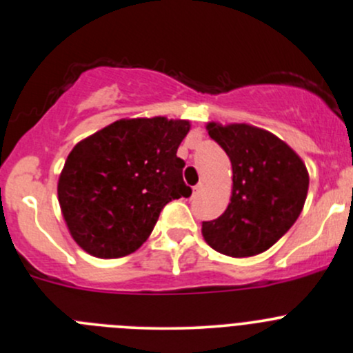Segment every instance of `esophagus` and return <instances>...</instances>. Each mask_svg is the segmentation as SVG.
I'll use <instances>...</instances> for the list:
<instances>
[{"mask_svg": "<svg viewBox=\"0 0 353 353\" xmlns=\"http://www.w3.org/2000/svg\"><path fill=\"white\" fill-rule=\"evenodd\" d=\"M202 190H203V183H196L195 187H193V196L199 195V193L202 192Z\"/></svg>", "mask_w": 353, "mask_h": 353, "instance_id": "esophagus-1", "label": "esophagus"}]
</instances>
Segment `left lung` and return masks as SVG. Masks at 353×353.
Wrapping results in <instances>:
<instances>
[{"label": "left lung", "instance_id": "left-lung-1", "mask_svg": "<svg viewBox=\"0 0 353 353\" xmlns=\"http://www.w3.org/2000/svg\"><path fill=\"white\" fill-rule=\"evenodd\" d=\"M207 131L232 163V192L221 217L202 222V236L225 256H257L296 222L308 195V170L293 148L266 130L212 121Z\"/></svg>", "mask_w": 353, "mask_h": 353}]
</instances>
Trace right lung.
Instances as JSON below:
<instances>
[{
    "instance_id": "1",
    "label": "right lung",
    "mask_w": 353,
    "mask_h": 353,
    "mask_svg": "<svg viewBox=\"0 0 353 353\" xmlns=\"http://www.w3.org/2000/svg\"><path fill=\"white\" fill-rule=\"evenodd\" d=\"M188 131L185 119L132 117L74 146L57 193L79 248L101 259L128 256L150 237L166 203L192 195L176 157Z\"/></svg>"
}]
</instances>
